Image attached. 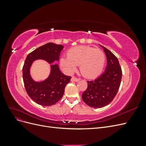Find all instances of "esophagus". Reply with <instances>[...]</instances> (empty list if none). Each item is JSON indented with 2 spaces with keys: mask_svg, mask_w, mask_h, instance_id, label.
Instances as JSON below:
<instances>
[{
  "mask_svg": "<svg viewBox=\"0 0 146 146\" xmlns=\"http://www.w3.org/2000/svg\"><path fill=\"white\" fill-rule=\"evenodd\" d=\"M79 80H80V78H76L74 76L71 78V82H78Z\"/></svg>",
  "mask_w": 146,
  "mask_h": 146,
  "instance_id": "34e87169",
  "label": "esophagus"
}]
</instances>
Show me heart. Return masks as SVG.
<instances>
[{"label":"heart","instance_id":"heart-1","mask_svg":"<svg viewBox=\"0 0 146 146\" xmlns=\"http://www.w3.org/2000/svg\"><path fill=\"white\" fill-rule=\"evenodd\" d=\"M105 63V55L99 48L90 46H77L69 50L68 56L60 59V64L68 71L72 72L80 65V72L89 78L99 76Z\"/></svg>","mask_w":146,"mask_h":146}]
</instances>
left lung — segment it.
I'll return each mask as SVG.
<instances>
[{
  "label": "left lung",
  "mask_w": 146,
  "mask_h": 146,
  "mask_svg": "<svg viewBox=\"0 0 146 146\" xmlns=\"http://www.w3.org/2000/svg\"><path fill=\"white\" fill-rule=\"evenodd\" d=\"M100 46L107 56V67L100 77L87 82L88 88L82 96L84 102L95 108H102L111 102L120 86L122 75L117 57L107 48Z\"/></svg>",
  "instance_id": "8db88e82"
}]
</instances>
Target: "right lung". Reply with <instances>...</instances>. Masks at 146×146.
I'll use <instances>...</instances> for the list:
<instances>
[{"label": "right lung", "mask_w": 146, "mask_h": 146, "mask_svg": "<svg viewBox=\"0 0 146 146\" xmlns=\"http://www.w3.org/2000/svg\"><path fill=\"white\" fill-rule=\"evenodd\" d=\"M62 45L48 42L38 47L27 55L23 68L24 86L29 96L36 104L42 106L54 105L62 98L64 88L69 83L71 77L67 76L60 71L58 64L54 63L58 61ZM39 59L45 60L50 64L51 74L45 81L38 82L31 77L29 69L34 60Z\"/></svg>", "instance_id": "1"}]
</instances>
